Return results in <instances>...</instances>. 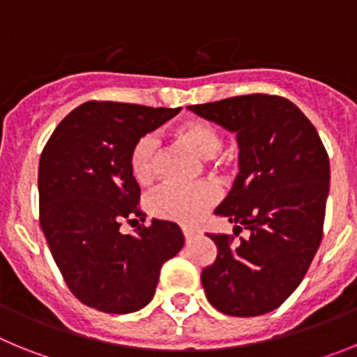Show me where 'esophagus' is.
<instances>
[{
  "mask_svg": "<svg viewBox=\"0 0 357 357\" xmlns=\"http://www.w3.org/2000/svg\"><path fill=\"white\" fill-rule=\"evenodd\" d=\"M182 232H184L185 241H191V239H195V238H198V236H200V232H198V230L188 229V227H184V229H182Z\"/></svg>",
  "mask_w": 357,
  "mask_h": 357,
  "instance_id": "1",
  "label": "esophagus"
}]
</instances>
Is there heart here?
Wrapping results in <instances>:
<instances>
[{
  "label": "heart",
  "mask_w": 357,
  "mask_h": 357,
  "mask_svg": "<svg viewBox=\"0 0 357 357\" xmlns=\"http://www.w3.org/2000/svg\"><path fill=\"white\" fill-rule=\"evenodd\" d=\"M173 137L202 159H213L222 148V135L214 125L202 119H189L173 130ZM225 157H218L216 166L222 168ZM128 164L134 178L139 184H148L157 173V141L153 135H143L135 141L128 155ZM220 198V191L213 182L197 185H166L148 198L151 216L181 225H197L207 211Z\"/></svg>",
  "instance_id": "heart-1"
}]
</instances>
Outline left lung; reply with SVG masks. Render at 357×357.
<instances>
[{
    "mask_svg": "<svg viewBox=\"0 0 357 357\" xmlns=\"http://www.w3.org/2000/svg\"><path fill=\"white\" fill-rule=\"evenodd\" d=\"M191 112L234 132L239 173L216 216L247 229L207 234L218 247L202 270L207 301L230 317H257L279 307L304 279L321 241L331 168L313 123L295 103L270 94L234 96Z\"/></svg>",
    "mask_w": 357,
    "mask_h": 357,
    "instance_id": "left-lung-1",
    "label": "left lung"
}]
</instances>
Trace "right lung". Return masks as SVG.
<instances>
[{
  "instance_id": "right-lung-1",
  "label": "right lung",
  "mask_w": 357,
  "mask_h": 357,
  "mask_svg": "<svg viewBox=\"0 0 357 357\" xmlns=\"http://www.w3.org/2000/svg\"><path fill=\"white\" fill-rule=\"evenodd\" d=\"M181 109L87 102L55 128L39 160L40 229L66 284L103 313L127 314L153 298L162 264L184 247L181 227L141 218V189L128 164L134 143Z\"/></svg>"
}]
</instances>
